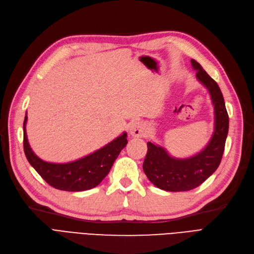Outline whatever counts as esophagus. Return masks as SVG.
Segmentation results:
<instances>
[{"label":"esophagus","mask_w":254,"mask_h":254,"mask_svg":"<svg viewBox=\"0 0 254 254\" xmlns=\"http://www.w3.org/2000/svg\"><path fill=\"white\" fill-rule=\"evenodd\" d=\"M145 127L141 121H135L129 126V134L133 137H143L145 136Z\"/></svg>","instance_id":"1"}]
</instances>
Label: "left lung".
<instances>
[{"label":"left lung","instance_id":"1","mask_svg":"<svg viewBox=\"0 0 254 254\" xmlns=\"http://www.w3.org/2000/svg\"><path fill=\"white\" fill-rule=\"evenodd\" d=\"M191 63L196 70L197 79L211 94L215 109V131L201 152L185 160L173 159L164 148L147 142L143 170L154 186L169 192L190 191L206 181L221 163L228 133L229 120L221 90L199 63L194 59Z\"/></svg>","mask_w":254,"mask_h":254}]
</instances>
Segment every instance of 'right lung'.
Here are the masks:
<instances>
[{
  "mask_svg": "<svg viewBox=\"0 0 254 254\" xmlns=\"http://www.w3.org/2000/svg\"><path fill=\"white\" fill-rule=\"evenodd\" d=\"M27 116L24 120V150L25 154L41 178L53 188L78 192L94 188L111 170L113 163L127 143V133H124L103 148L83 159L66 164H54L40 160L30 148L26 133Z\"/></svg>",
  "mask_w": 254,
  "mask_h": 254,
  "instance_id": "right-lung-1",
  "label": "right lung"
}]
</instances>
